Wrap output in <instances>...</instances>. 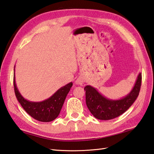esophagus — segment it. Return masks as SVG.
<instances>
[{
  "mask_svg": "<svg viewBox=\"0 0 154 154\" xmlns=\"http://www.w3.org/2000/svg\"><path fill=\"white\" fill-rule=\"evenodd\" d=\"M76 84H77V85H81V81H80L79 80H77V81H76Z\"/></svg>",
  "mask_w": 154,
  "mask_h": 154,
  "instance_id": "1",
  "label": "esophagus"
}]
</instances>
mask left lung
Segmentation results:
<instances>
[{
  "instance_id": "8db88e82",
  "label": "left lung",
  "mask_w": 154,
  "mask_h": 154,
  "mask_svg": "<svg viewBox=\"0 0 154 154\" xmlns=\"http://www.w3.org/2000/svg\"><path fill=\"white\" fill-rule=\"evenodd\" d=\"M142 83V73H140L134 86L126 96L118 100L104 97L97 89L91 85L85 87L86 104L91 114L99 120H108L119 116L129 109L138 97Z\"/></svg>"
}]
</instances>
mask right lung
I'll return each mask as SVG.
<instances>
[{"label": "right lung", "mask_w": 154, "mask_h": 154, "mask_svg": "<svg viewBox=\"0 0 154 154\" xmlns=\"http://www.w3.org/2000/svg\"><path fill=\"white\" fill-rule=\"evenodd\" d=\"M15 68V66H14ZM15 71V69H14ZM73 85L71 82L61 87L53 95L42 102H32L25 99L16 87L14 74V87L16 97L23 109L29 115L40 122H48L55 120L60 113L68 93Z\"/></svg>", "instance_id": "right-lung-1"}]
</instances>
